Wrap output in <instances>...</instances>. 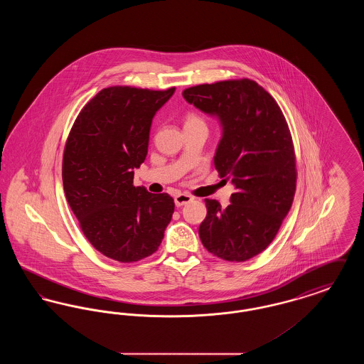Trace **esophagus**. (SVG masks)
Returning a JSON list of instances; mask_svg holds the SVG:
<instances>
[{"label": "esophagus", "instance_id": "34e87169", "mask_svg": "<svg viewBox=\"0 0 364 364\" xmlns=\"http://www.w3.org/2000/svg\"><path fill=\"white\" fill-rule=\"evenodd\" d=\"M192 200H193V198H192L191 195H188V193H177V195L174 196V203H176L177 208H181V206L190 203Z\"/></svg>", "mask_w": 364, "mask_h": 364}]
</instances>
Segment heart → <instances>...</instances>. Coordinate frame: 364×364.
I'll use <instances>...</instances> for the list:
<instances>
[{
    "instance_id": "obj_1",
    "label": "heart",
    "mask_w": 364,
    "mask_h": 364,
    "mask_svg": "<svg viewBox=\"0 0 364 364\" xmlns=\"http://www.w3.org/2000/svg\"><path fill=\"white\" fill-rule=\"evenodd\" d=\"M196 124H205V122L200 119L199 114L193 113V112H188L184 117V127H188V125H196Z\"/></svg>"
}]
</instances>
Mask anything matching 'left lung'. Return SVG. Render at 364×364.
<instances>
[{"mask_svg":"<svg viewBox=\"0 0 364 364\" xmlns=\"http://www.w3.org/2000/svg\"><path fill=\"white\" fill-rule=\"evenodd\" d=\"M183 97L220 119L214 165L236 188L228 208L205 199L202 244L221 259H251L274 240L294 202L297 171L288 122L276 100L245 77L190 87Z\"/></svg>","mask_w":364,"mask_h":364,"instance_id":"8db88e82","label":"left lung"}]
</instances>
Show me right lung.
I'll return each mask as SVG.
<instances>
[{
    "label": "right lung",
    "mask_w": 364,
    "mask_h": 364,
    "mask_svg": "<svg viewBox=\"0 0 364 364\" xmlns=\"http://www.w3.org/2000/svg\"><path fill=\"white\" fill-rule=\"evenodd\" d=\"M174 90L107 87L72 125L63 156L65 196L87 240L110 259L150 257L172 220L173 198L134 187V169L147 156L156 110Z\"/></svg>",
    "instance_id": "1"
}]
</instances>
